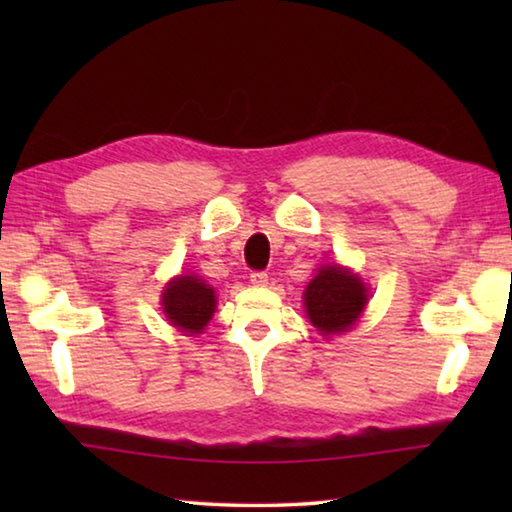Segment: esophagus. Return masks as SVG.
Instances as JSON below:
<instances>
[{"label": "esophagus", "mask_w": 512, "mask_h": 512, "mask_svg": "<svg viewBox=\"0 0 512 512\" xmlns=\"http://www.w3.org/2000/svg\"><path fill=\"white\" fill-rule=\"evenodd\" d=\"M250 282H253L255 287H266V284H268V273L266 271H253V273H250Z\"/></svg>", "instance_id": "1"}]
</instances>
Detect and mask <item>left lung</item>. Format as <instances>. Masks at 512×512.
Here are the masks:
<instances>
[{
    "mask_svg": "<svg viewBox=\"0 0 512 512\" xmlns=\"http://www.w3.org/2000/svg\"><path fill=\"white\" fill-rule=\"evenodd\" d=\"M368 302V289L341 266H323L307 284V316L323 334H339L357 323Z\"/></svg>",
    "mask_w": 512,
    "mask_h": 512,
    "instance_id": "1",
    "label": "left lung"
}]
</instances>
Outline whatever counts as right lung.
Returning a JSON list of instances; mask_svg holds the SVG:
<instances>
[{
	"instance_id": "add662e5",
	"label": "right lung",
	"mask_w": 512,
	"mask_h": 512,
	"mask_svg": "<svg viewBox=\"0 0 512 512\" xmlns=\"http://www.w3.org/2000/svg\"><path fill=\"white\" fill-rule=\"evenodd\" d=\"M214 291L210 284L198 280L196 275H180L173 280L162 296V309L171 325L189 334H201L214 314Z\"/></svg>"
}]
</instances>
